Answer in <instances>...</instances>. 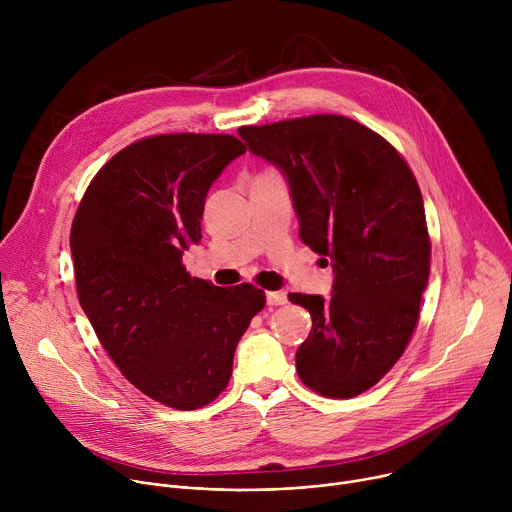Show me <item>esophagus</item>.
Masks as SVG:
<instances>
[{
	"label": "esophagus",
	"mask_w": 512,
	"mask_h": 512,
	"mask_svg": "<svg viewBox=\"0 0 512 512\" xmlns=\"http://www.w3.org/2000/svg\"><path fill=\"white\" fill-rule=\"evenodd\" d=\"M287 302L285 291H267V304L269 306H283Z\"/></svg>",
	"instance_id": "esophagus-1"
}]
</instances>
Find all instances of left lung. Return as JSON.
Wrapping results in <instances>:
<instances>
[{
    "label": "left lung",
    "mask_w": 512,
    "mask_h": 512,
    "mask_svg": "<svg viewBox=\"0 0 512 512\" xmlns=\"http://www.w3.org/2000/svg\"><path fill=\"white\" fill-rule=\"evenodd\" d=\"M239 135L283 172L300 239L334 269L330 300L289 294L312 316L298 375L324 397L360 395L391 371L419 320L431 245L417 180L385 137L342 115Z\"/></svg>",
    "instance_id": "obj_1"
}]
</instances>
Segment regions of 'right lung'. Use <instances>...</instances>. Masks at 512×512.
Here are the masks:
<instances>
[{"label":"right lung","mask_w":512,"mask_h":512,"mask_svg":"<svg viewBox=\"0 0 512 512\" xmlns=\"http://www.w3.org/2000/svg\"><path fill=\"white\" fill-rule=\"evenodd\" d=\"M245 152L233 135L139 139L97 172L72 221L77 294L99 342L133 387L180 411L225 391L265 306L251 283L216 287L182 265L208 188Z\"/></svg>","instance_id":"1"}]
</instances>
